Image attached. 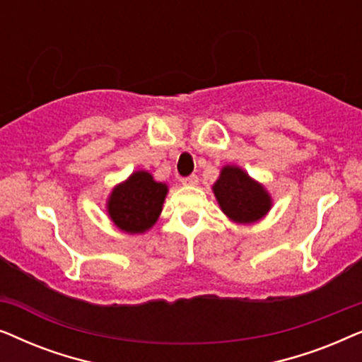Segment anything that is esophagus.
I'll use <instances>...</instances> for the list:
<instances>
[{
	"mask_svg": "<svg viewBox=\"0 0 362 362\" xmlns=\"http://www.w3.org/2000/svg\"><path fill=\"white\" fill-rule=\"evenodd\" d=\"M181 182H182V185H185V186H196L197 182H199V177H197L196 175H189V176L182 177Z\"/></svg>",
	"mask_w": 362,
	"mask_h": 362,
	"instance_id": "esophagus-1",
	"label": "esophagus"
}]
</instances>
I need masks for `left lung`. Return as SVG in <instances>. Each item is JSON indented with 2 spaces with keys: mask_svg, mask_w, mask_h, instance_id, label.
<instances>
[{
  "mask_svg": "<svg viewBox=\"0 0 362 362\" xmlns=\"http://www.w3.org/2000/svg\"><path fill=\"white\" fill-rule=\"evenodd\" d=\"M212 189L224 214L240 224L259 221L272 206L264 187L237 166H226Z\"/></svg>",
  "mask_w": 362,
  "mask_h": 362,
  "instance_id": "1",
  "label": "left lung"
}]
</instances>
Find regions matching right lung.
I'll return each mask as SVG.
<instances>
[{
  "instance_id": "obj_1",
  "label": "right lung",
  "mask_w": 362,
  "mask_h": 362,
  "mask_svg": "<svg viewBox=\"0 0 362 362\" xmlns=\"http://www.w3.org/2000/svg\"><path fill=\"white\" fill-rule=\"evenodd\" d=\"M166 192V185L156 182L150 173L136 171L112 191L108 214L118 229L128 234H141L156 222Z\"/></svg>"
}]
</instances>
